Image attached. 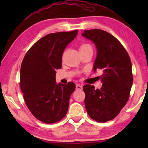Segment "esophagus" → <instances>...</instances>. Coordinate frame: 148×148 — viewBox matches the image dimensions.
Wrapping results in <instances>:
<instances>
[{
  "label": "esophagus",
  "instance_id": "34e87169",
  "mask_svg": "<svg viewBox=\"0 0 148 148\" xmlns=\"http://www.w3.org/2000/svg\"><path fill=\"white\" fill-rule=\"evenodd\" d=\"M76 89H77V90H82V86H81V85H79V84H77L76 85Z\"/></svg>",
  "mask_w": 148,
  "mask_h": 148
}]
</instances>
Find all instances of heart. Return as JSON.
Instances as JSON below:
<instances>
[{
  "mask_svg": "<svg viewBox=\"0 0 148 148\" xmlns=\"http://www.w3.org/2000/svg\"><path fill=\"white\" fill-rule=\"evenodd\" d=\"M88 47H91V46H90V45H89V44H82V46H80L79 50H81V49H86V48H88Z\"/></svg>",
  "mask_w": 148,
  "mask_h": 148,
  "instance_id": "heart-1",
  "label": "heart"
}]
</instances>
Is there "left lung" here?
Listing matches in <instances>:
<instances>
[{
    "mask_svg": "<svg viewBox=\"0 0 148 148\" xmlns=\"http://www.w3.org/2000/svg\"><path fill=\"white\" fill-rule=\"evenodd\" d=\"M82 35L96 46L92 70L103 71L101 89L84 86L85 106L91 118L104 123L115 118L128 101L133 82L131 61L122 44L108 32L95 29L84 31Z\"/></svg>",
    "mask_w": 148,
    "mask_h": 148,
    "instance_id": "obj_1",
    "label": "left lung"
}]
</instances>
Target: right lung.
<instances>
[{
	"label": "right lung",
	"mask_w": 148,
	"mask_h": 148,
	"mask_svg": "<svg viewBox=\"0 0 148 148\" xmlns=\"http://www.w3.org/2000/svg\"><path fill=\"white\" fill-rule=\"evenodd\" d=\"M78 31L51 33L37 41L27 51L20 71V87L27 106L45 123H54L66 116L73 82L57 84L56 70L62 66V56Z\"/></svg>",
	"instance_id": "add662e5"
}]
</instances>
